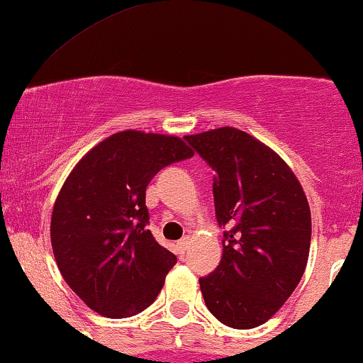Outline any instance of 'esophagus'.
Wrapping results in <instances>:
<instances>
[{
    "mask_svg": "<svg viewBox=\"0 0 363 363\" xmlns=\"http://www.w3.org/2000/svg\"><path fill=\"white\" fill-rule=\"evenodd\" d=\"M189 245H190V240L186 239V237H185V239H182L180 242L177 244V255H178V256L185 255V252L189 251Z\"/></svg>",
    "mask_w": 363,
    "mask_h": 363,
    "instance_id": "1",
    "label": "esophagus"
}]
</instances>
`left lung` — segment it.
<instances>
[{"mask_svg": "<svg viewBox=\"0 0 363 363\" xmlns=\"http://www.w3.org/2000/svg\"><path fill=\"white\" fill-rule=\"evenodd\" d=\"M185 140L214 171V211L227 228L220 264L199 279L206 306L225 325L252 329L305 274L310 206L291 167L255 136L225 126Z\"/></svg>", "mask_w": 363, "mask_h": 363, "instance_id": "obj_1", "label": "left lung"}]
</instances>
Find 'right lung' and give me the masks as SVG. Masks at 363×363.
Masks as SVG:
<instances>
[{
  "label": "right lung",
  "instance_id": "obj_1",
  "mask_svg": "<svg viewBox=\"0 0 363 363\" xmlns=\"http://www.w3.org/2000/svg\"><path fill=\"white\" fill-rule=\"evenodd\" d=\"M194 152L182 138L121 131L77 162L52 214V245L69 287L96 313L126 318L155 301L177 256L154 239L147 185Z\"/></svg>",
  "mask_w": 363,
  "mask_h": 363
}]
</instances>
